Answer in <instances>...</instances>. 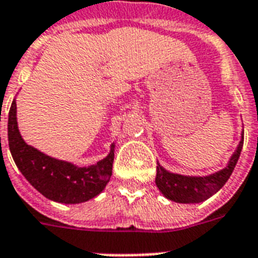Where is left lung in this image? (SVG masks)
I'll return each instance as SVG.
<instances>
[{"mask_svg": "<svg viewBox=\"0 0 258 258\" xmlns=\"http://www.w3.org/2000/svg\"><path fill=\"white\" fill-rule=\"evenodd\" d=\"M242 144H244V131H242L241 142L238 143L237 150L232 155L227 167L209 176H183V175L168 172L163 167L158 165L156 177H155L156 187L165 198L172 202L183 203V204L204 202L216 194L217 190L221 189L224 184L231 177L241 154Z\"/></svg>", "mask_w": 258, "mask_h": 258, "instance_id": "8db88e82", "label": "left lung"}]
</instances>
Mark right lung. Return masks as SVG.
<instances>
[{"label": "right lung", "instance_id": "add662e5", "mask_svg": "<svg viewBox=\"0 0 258 258\" xmlns=\"http://www.w3.org/2000/svg\"><path fill=\"white\" fill-rule=\"evenodd\" d=\"M16 115L17 106L13 100L8 120L10 152L22 175L45 198L64 204H78L95 198L104 189L112 175L114 144L110 154L95 165L77 167L27 146L18 131Z\"/></svg>", "mask_w": 258, "mask_h": 258}]
</instances>
